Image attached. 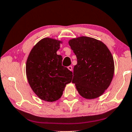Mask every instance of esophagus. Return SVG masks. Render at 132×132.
I'll list each match as a JSON object with an SVG mask.
<instances>
[{"mask_svg": "<svg viewBox=\"0 0 132 132\" xmlns=\"http://www.w3.org/2000/svg\"><path fill=\"white\" fill-rule=\"evenodd\" d=\"M68 69H69V70H70V71L72 70V66H69L68 67Z\"/></svg>", "mask_w": 132, "mask_h": 132, "instance_id": "34e87169", "label": "esophagus"}]
</instances>
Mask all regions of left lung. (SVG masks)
<instances>
[{
    "instance_id": "left-lung-1",
    "label": "left lung",
    "mask_w": 132,
    "mask_h": 132,
    "mask_svg": "<svg viewBox=\"0 0 132 132\" xmlns=\"http://www.w3.org/2000/svg\"><path fill=\"white\" fill-rule=\"evenodd\" d=\"M69 44L77 57L72 82L79 93L87 99L101 96L114 76V60L110 51L101 41L85 36L71 39Z\"/></svg>"
}]
</instances>
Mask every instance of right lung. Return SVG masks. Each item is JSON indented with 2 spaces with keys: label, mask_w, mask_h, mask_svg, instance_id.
<instances>
[{
  "label": "right lung",
  "mask_w": 132,
  "mask_h": 132,
  "mask_svg": "<svg viewBox=\"0 0 132 132\" xmlns=\"http://www.w3.org/2000/svg\"><path fill=\"white\" fill-rule=\"evenodd\" d=\"M60 41L44 38L33 47L26 62L28 82L33 92L44 101L58 100L66 84L70 83L72 72L62 66L63 58L56 54Z\"/></svg>",
  "instance_id": "obj_1"
}]
</instances>
